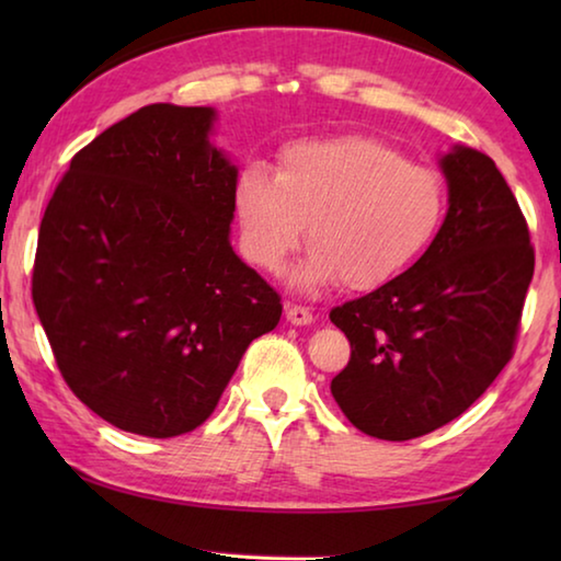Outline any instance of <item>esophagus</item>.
Instances as JSON below:
<instances>
[{"mask_svg":"<svg viewBox=\"0 0 561 561\" xmlns=\"http://www.w3.org/2000/svg\"><path fill=\"white\" fill-rule=\"evenodd\" d=\"M284 314H287V321L294 327H309L314 321V314L307 307H297V304H287Z\"/></svg>","mask_w":561,"mask_h":561,"instance_id":"34e87169","label":"esophagus"}]
</instances>
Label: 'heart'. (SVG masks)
I'll return each mask as SVG.
<instances>
[{"mask_svg":"<svg viewBox=\"0 0 561 561\" xmlns=\"http://www.w3.org/2000/svg\"><path fill=\"white\" fill-rule=\"evenodd\" d=\"M234 213L242 250L257 267L279 272L307 225L311 252L294 277L299 287L341 279L374 289L428 250L448 213V187L378 138H314L284 148L277 173L244 165Z\"/></svg>","mask_w":561,"mask_h":561,"instance_id":"heart-1","label":"heart"}]
</instances>
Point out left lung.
I'll return each instance as SVG.
<instances>
[{"mask_svg":"<svg viewBox=\"0 0 561 561\" xmlns=\"http://www.w3.org/2000/svg\"><path fill=\"white\" fill-rule=\"evenodd\" d=\"M440 170L448 215L423 257L329 314L351 344L331 396L381 440L421 438L488 391L512 358L535 274L525 215L495 160L453 146Z\"/></svg>","mask_w":561,"mask_h":561,"instance_id":"8db88e82","label":"left lung"}]
</instances>
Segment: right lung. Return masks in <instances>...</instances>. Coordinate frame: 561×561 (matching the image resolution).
Instances as JSON below:
<instances>
[{
    "label": "right lung",
    "instance_id": "1",
    "mask_svg": "<svg viewBox=\"0 0 561 561\" xmlns=\"http://www.w3.org/2000/svg\"><path fill=\"white\" fill-rule=\"evenodd\" d=\"M210 106L153 103L71 158L46 205L32 297L79 401L121 431L203 425L282 299L230 244L237 168Z\"/></svg>",
    "mask_w": 561,
    "mask_h": 561
}]
</instances>
